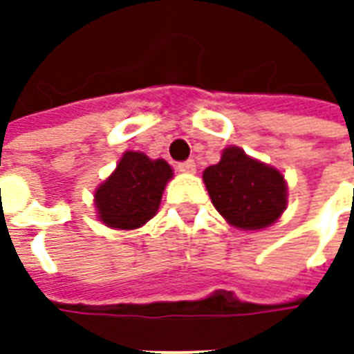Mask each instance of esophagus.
I'll use <instances>...</instances> for the list:
<instances>
[{"label":"esophagus","instance_id":"34e87169","mask_svg":"<svg viewBox=\"0 0 354 354\" xmlns=\"http://www.w3.org/2000/svg\"><path fill=\"white\" fill-rule=\"evenodd\" d=\"M178 169H180V172H185V174H193L195 170H197V165H195V161H185V162H180L178 165Z\"/></svg>","mask_w":354,"mask_h":354}]
</instances>
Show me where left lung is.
I'll use <instances>...</instances> for the list:
<instances>
[{
	"instance_id": "obj_1",
	"label": "left lung",
	"mask_w": 354,
	"mask_h": 354,
	"mask_svg": "<svg viewBox=\"0 0 354 354\" xmlns=\"http://www.w3.org/2000/svg\"><path fill=\"white\" fill-rule=\"evenodd\" d=\"M214 208L225 222L243 231L266 230L288 207V185L279 169L225 147L220 161L203 172Z\"/></svg>"
}]
</instances>
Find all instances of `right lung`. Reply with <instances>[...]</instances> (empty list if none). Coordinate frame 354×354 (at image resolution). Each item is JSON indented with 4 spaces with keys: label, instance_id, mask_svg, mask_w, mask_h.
Masks as SVG:
<instances>
[{
    "label": "right lung",
    "instance_id": "add662e5",
    "mask_svg": "<svg viewBox=\"0 0 354 354\" xmlns=\"http://www.w3.org/2000/svg\"><path fill=\"white\" fill-rule=\"evenodd\" d=\"M172 176V167L165 159L124 151L115 170L94 189L98 220L111 230H138L157 214Z\"/></svg>",
    "mask_w": 354,
    "mask_h": 354
}]
</instances>
